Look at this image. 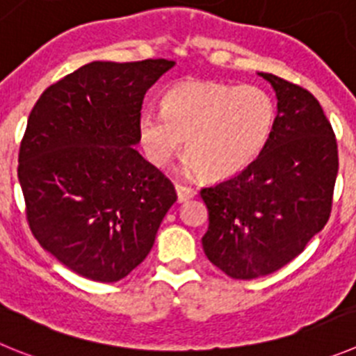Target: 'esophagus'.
I'll return each mask as SVG.
<instances>
[{"mask_svg":"<svg viewBox=\"0 0 356 356\" xmlns=\"http://www.w3.org/2000/svg\"><path fill=\"white\" fill-rule=\"evenodd\" d=\"M175 191H177V200L179 202H186L193 198L197 195V190L191 188V186H184V184H175Z\"/></svg>","mask_w":356,"mask_h":356,"instance_id":"obj_1","label":"esophagus"}]
</instances>
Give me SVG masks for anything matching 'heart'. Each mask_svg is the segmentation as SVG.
Instances as JSON below:
<instances>
[{"mask_svg": "<svg viewBox=\"0 0 356 356\" xmlns=\"http://www.w3.org/2000/svg\"><path fill=\"white\" fill-rule=\"evenodd\" d=\"M277 106L264 88L218 81H182L166 92L161 111L138 118L145 158L165 166L186 140V170L225 179L245 170L270 142Z\"/></svg>", "mask_w": 356, "mask_h": 356, "instance_id": "heart-1", "label": "heart"}]
</instances>
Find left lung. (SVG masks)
Listing matches in <instances>:
<instances>
[{
	"mask_svg": "<svg viewBox=\"0 0 356 356\" xmlns=\"http://www.w3.org/2000/svg\"><path fill=\"white\" fill-rule=\"evenodd\" d=\"M277 95V124L259 158L241 174L202 188L209 229L207 259L238 280L280 270L323 230L339 170L337 140L309 90L259 72Z\"/></svg>",
	"mask_w": 356,
	"mask_h": 356,
	"instance_id": "1",
	"label": "left lung"
}]
</instances>
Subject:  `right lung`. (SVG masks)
<instances>
[{"label": "right lung", "mask_w": 356, "mask_h": 356, "mask_svg": "<svg viewBox=\"0 0 356 356\" xmlns=\"http://www.w3.org/2000/svg\"><path fill=\"white\" fill-rule=\"evenodd\" d=\"M174 65L86 63L31 110L17 168L28 223L40 246L81 277H127L177 200L174 184L134 149L143 97Z\"/></svg>", "instance_id": "obj_1"}]
</instances>
